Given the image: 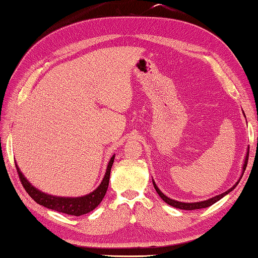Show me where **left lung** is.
<instances>
[{
	"instance_id": "obj_1",
	"label": "left lung",
	"mask_w": 258,
	"mask_h": 258,
	"mask_svg": "<svg viewBox=\"0 0 258 258\" xmlns=\"http://www.w3.org/2000/svg\"><path fill=\"white\" fill-rule=\"evenodd\" d=\"M248 154H249V147H247V150H246V156H245V160H244V164H243V168H241V175H240V178L237 180V182L235 183V185L229 188L228 190H226L225 192L220 194V195H217L215 197H212L207 199V201H203V202H197V203H182V202H178V201H175V199H171L169 197H167L164 192H162L160 189L158 188V186L156 185V182L154 181V179H152V183H154V187L156 189V191L158 192V195L161 197L162 201H164L165 203H167L168 205H170V206L175 207V208H179V209H183V210H194V209H201V208H206V207H209L212 206V205H214L216 202L220 201L224 196L227 195V194H229L232 190H234L235 187L238 185L239 180L241 179V177H243L244 175V171L246 169V166H247V161H248Z\"/></svg>"
}]
</instances>
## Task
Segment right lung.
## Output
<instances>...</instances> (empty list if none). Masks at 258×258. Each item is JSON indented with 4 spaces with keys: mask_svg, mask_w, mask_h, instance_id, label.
Returning <instances> with one entry per match:
<instances>
[{
    "mask_svg": "<svg viewBox=\"0 0 258 258\" xmlns=\"http://www.w3.org/2000/svg\"><path fill=\"white\" fill-rule=\"evenodd\" d=\"M113 161H114V155L110 158L108 162L107 170H106V173H104L101 183H100V185L97 187V189H94L92 192L81 197H60V196L49 195V194L41 191L40 189L35 188L32 183L26 179L22 171H21L20 168L18 167L17 162H15V166H17L21 182H22L26 192L29 194L31 198L34 199V202L41 205V206L55 210V212L63 213L67 215H72V216H81V215L92 212V210L102 202V199L104 195H106L107 189L109 186L110 171H111Z\"/></svg>",
    "mask_w": 258,
    "mask_h": 258,
    "instance_id": "add662e5",
    "label": "right lung"
}]
</instances>
